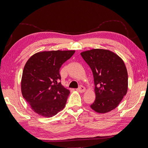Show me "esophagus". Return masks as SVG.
<instances>
[{
  "mask_svg": "<svg viewBox=\"0 0 148 148\" xmlns=\"http://www.w3.org/2000/svg\"><path fill=\"white\" fill-rule=\"evenodd\" d=\"M77 91L80 92H83L85 91V88L83 86H79V87L77 89Z\"/></svg>",
  "mask_w": 148,
  "mask_h": 148,
  "instance_id": "obj_1",
  "label": "esophagus"
}]
</instances>
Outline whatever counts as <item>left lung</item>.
<instances>
[{
  "mask_svg": "<svg viewBox=\"0 0 148 148\" xmlns=\"http://www.w3.org/2000/svg\"><path fill=\"white\" fill-rule=\"evenodd\" d=\"M94 77L96 99L91 109L106 113L116 108L126 95L128 73L122 59L115 53L95 49L81 53Z\"/></svg>",
  "mask_w": 148,
  "mask_h": 148,
  "instance_id": "left-lung-1",
  "label": "left lung"
}]
</instances>
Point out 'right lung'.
Instances as JSON below:
<instances>
[{"instance_id": "add662e5", "label": "right lung", "mask_w": 148, "mask_h": 148, "mask_svg": "<svg viewBox=\"0 0 148 148\" xmlns=\"http://www.w3.org/2000/svg\"><path fill=\"white\" fill-rule=\"evenodd\" d=\"M75 52H38L26 63L21 79V92L36 113L51 117L64 108L70 91L61 84L60 69Z\"/></svg>"}]
</instances>
